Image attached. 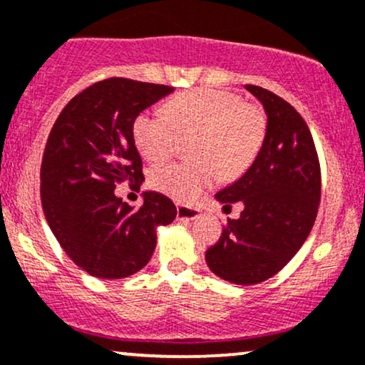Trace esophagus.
<instances>
[{"label": "esophagus", "instance_id": "obj_1", "mask_svg": "<svg viewBox=\"0 0 365 365\" xmlns=\"http://www.w3.org/2000/svg\"><path fill=\"white\" fill-rule=\"evenodd\" d=\"M177 216H178V219H187V221H192V219H197L200 216V210L194 209V207H187V205H178Z\"/></svg>", "mask_w": 365, "mask_h": 365}]
</instances>
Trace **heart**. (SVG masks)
<instances>
[{"label": "heart", "mask_w": 365, "mask_h": 365, "mask_svg": "<svg viewBox=\"0 0 365 365\" xmlns=\"http://www.w3.org/2000/svg\"><path fill=\"white\" fill-rule=\"evenodd\" d=\"M135 146L149 161H163L180 139L192 143V163H166L151 171V185L178 202H194L205 188L241 177L258 156L267 133L260 107L230 91H183L163 113H140L134 120Z\"/></svg>", "instance_id": "b5f03b06"}]
</instances>
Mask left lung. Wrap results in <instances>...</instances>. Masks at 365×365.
Listing matches in <instances>:
<instances>
[{"mask_svg": "<svg viewBox=\"0 0 365 365\" xmlns=\"http://www.w3.org/2000/svg\"><path fill=\"white\" fill-rule=\"evenodd\" d=\"M245 88L265 108V139L247 173L216 194L225 207L241 202L245 209L205 252L209 269L238 285L263 282L291 262L313 230L322 197L318 153L304 118L265 88Z\"/></svg>", "mask_w": 365, "mask_h": 365, "instance_id": "8db88e82", "label": "left lung"}]
</instances>
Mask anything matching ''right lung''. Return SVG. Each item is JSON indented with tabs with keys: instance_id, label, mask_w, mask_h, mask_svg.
Wrapping results in <instances>:
<instances>
[{
	"instance_id": "1",
	"label": "right lung",
	"mask_w": 365,
	"mask_h": 365,
	"mask_svg": "<svg viewBox=\"0 0 365 365\" xmlns=\"http://www.w3.org/2000/svg\"><path fill=\"white\" fill-rule=\"evenodd\" d=\"M171 91L108 78L74 96L52 127L41 166L43 214L69 258L93 277L124 279L146 267L156 227L177 217L158 192H144L139 209L115 195L118 183L139 190L144 182L134 120Z\"/></svg>"
}]
</instances>
